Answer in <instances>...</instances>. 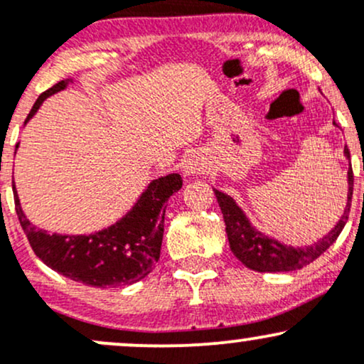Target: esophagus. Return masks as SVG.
I'll list each match as a JSON object with an SVG mask.
<instances>
[{
  "label": "esophagus",
  "mask_w": 364,
  "mask_h": 364,
  "mask_svg": "<svg viewBox=\"0 0 364 364\" xmlns=\"http://www.w3.org/2000/svg\"><path fill=\"white\" fill-rule=\"evenodd\" d=\"M203 171V164L200 162V159H188L185 162V166H183V173H185V176H196V174H200Z\"/></svg>",
  "instance_id": "34e87169"
}]
</instances>
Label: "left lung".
I'll list each match as a JSON object with an SVG mask.
<instances>
[{"instance_id": "8db88e82", "label": "left lung", "mask_w": 364, "mask_h": 364, "mask_svg": "<svg viewBox=\"0 0 364 364\" xmlns=\"http://www.w3.org/2000/svg\"><path fill=\"white\" fill-rule=\"evenodd\" d=\"M344 156L350 159L348 147H344ZM348 203H346L344 214H342L339 223L336 224V228L328 235L320 237L315 245L303 246V248L287 246L281 241L274 240V237L262 235L258 229L253 228L248 217L241 210V207H237V203L231 196L214 188L217 202H219L220 212H223L224 217L225 232H228L231 252L236 255L237 260L243 263L245 267L257 270V272H291V270L303 269L304 265L316 260L321 253L327 252L330 246L333 245V241L339 237L346 223H348L354 185L353 168H349L348 171Z\"/></svg>"}]
</instances>
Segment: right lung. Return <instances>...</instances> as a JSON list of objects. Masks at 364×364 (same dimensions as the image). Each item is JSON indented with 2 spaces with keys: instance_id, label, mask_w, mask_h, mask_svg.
<instances>
[{
  "instance_id": "1",
  "label": "right lung",
  "mask_w": 364,
  "mask_h": 364,
  "mask_svg": "<svg viewBox=\"0 0 364 364\" xmlns=\"http://www.w3.org/2000/svg\"><path fill=\"white\" fill-rule=\"evenodd\" d=\"M72 82L66 78L43 92L25 123L49 95L65 90ZM181 186L183 179L176 173L154 179L132 210L118 223L92 235H51L36 228L23 214L14 185L15 210L32 250L49 269L75 282L107 289L135 284L152 272L161 257L166 203Z\"/></svg>"
}]
</instances>
